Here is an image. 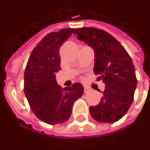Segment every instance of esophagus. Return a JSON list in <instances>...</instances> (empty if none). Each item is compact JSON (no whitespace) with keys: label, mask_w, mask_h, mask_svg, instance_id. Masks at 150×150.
Wrapping results in <instances>:
<instances>
[{"label":"esophagus","mask_w":150,"mask_h":150,"mask_svg":"<svg viewBox=\"0 0 150 150\" xmlns=\"http://www.w3.org/2000/svg\"><path fill=\"white\" fill-rule=\"evenodd\" d=\"M83 89H84V93H87L90 91V88H88V86H84L83 87Z\"/></svg>","instance_id":"1"}]
</instances>
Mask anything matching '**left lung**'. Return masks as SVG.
<instances>
[{
	"mask_svg": "<svg viewBox=\"0 0 150 150\" xmlns=\"http://www.w3.org/2000/svg\"><path fill=\"white\" fill-rule=\"evenodd\" d=\"M75 34L79 40L87 43L93 50V71L99 75L97 79H101L105 84L100 101L95 106H90V114L97 122H117L128 110L137 88L132 58L122 45L103 30L78 28Z\"/></svg>",
	"mask_w": 150,
	"mask_h": 150,
	"instance_id": "8db88e82",
	"label": "left lung"
}]
</instances>
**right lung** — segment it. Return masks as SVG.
Masks as SVG:
<instances>
[{"label": "right lung", "mask_w": 150, "mask_h": 150, "mask_svg": "<svg viewBox=\"0 0 150 150\" xmlns=\"http://www.w3.org/2000/svg\"><path fill=\"white\" fill-rule=\"evenodd\" d=\"M75 29L65 28L51 32L35 46L24 73V93L35 115L44 122L54 125L70 119L75 100L82 97L83 87L75 83L62 88L55 74L60 67L61 45Z\"/></svg>", "instance_id": "add662e5"}]
</instances>
